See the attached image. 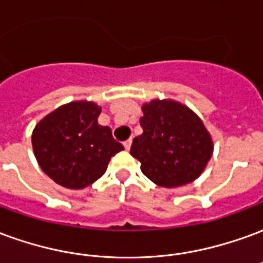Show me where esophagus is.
<instances>
[{"instance_id": "obj_1", "label": "esophagus", "mask_w": 263, "mask_h": 263, "mask_svg": "<svg viewBox=\"0 0 263 263\" xmlns=\"http://www.w3.org/2000/svg\"><path fill=\"white\" fill-rule=\"evenodd\" d=\"M132 145V139H126L125 142H124V146H125L126 151H129V148H131Z\"/></svg>"}]
</instances>
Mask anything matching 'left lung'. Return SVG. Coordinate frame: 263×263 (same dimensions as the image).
<instances>
[{"instance_id":"1","label":"left lung","mask_w":263,"mask_h":263,"mask_svg":"<svg viewBox=\"0 0 263 263\" xmlns=\"http://www.w3.org/2000/svg\"><path fill=\"white\" fill-rule=\"evenodd\" d=\"M142 134L132 141L131 155L141 171L162 188L195 181L206 168L214 141L202 119L174 100H152L142 105Z\"/></svg>"}]
</instances>
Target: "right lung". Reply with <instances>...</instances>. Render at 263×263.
<instances>
[{"instance_id": "add662e5", "label": "right lung", "mask_w": 263, "mask_h": 263, "mask_svg": "<svg viewBox=\"0 0 263 263\" xmlns=\"http://www.w3.org/2000/svg\"><path fill=\"white\" fill-rule=\"evenodd\" d=\"M101 106L74 101L58 106L32 131L36 162L64 188L82 189L105 174L111 158L124 149L109 126L98 124Z\"/></svg>"}]
</instances>
